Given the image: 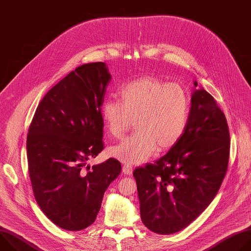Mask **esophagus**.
Returning <instances> with one entry per match:
<instances>
[{"mask_svg":"<svg viewBox=\"0 0 251 251\" xmlns=\"http://www.w3.org/2000/svg\"><path fill=\"white\" fill-rule=\"evenodd\" d=\"M122 169H123V173L125 175H131L133 172V167L130 165H124Z\"/></svg>","mask_w":251,"mask_h":251,"instance_id":"esophagus-1","label":"esophagus"}]
</instances>
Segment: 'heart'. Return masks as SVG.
Returning <instances> with one entry per match:
<instances>
[{"mask_svg": "<svg viewBox=\"0 0 251 251\" xmlns=\"http://www.w3.org/2000/svg\"><path fill=\"white\" fill-rule=\"evenodd\" d=\"M119 101L105 99L100 115L108 133L122 137L134 120L137 132L109 149V154L127 164L146 161L157 149L164 151L180 140L188 125L190 96L176 83L143 76L124 85Z\"/></svg>", "mask_w": 251, "mask_h": 251, "instance_id": "obj_1", "label": "heart"}]
</instances>
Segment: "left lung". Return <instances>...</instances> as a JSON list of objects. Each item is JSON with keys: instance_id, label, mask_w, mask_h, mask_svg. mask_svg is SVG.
Masks as SVG:
<instances>
[{"instance_id": "8db88e82", "label": "left lung", "mask_w": 251, "mask_h": 251, "mask_svg": "<svg viewBox=\"0 0 251 251\" xmlns=\"http://www.w3.org/2000/svg\"><path fill=\"white\" fill-rule=\"evenodd\" d=\"M229 141L226 115L199 87L180 140L153 164L134 170L141 220L147 228L159 234L177 232L207 207L227 171Z\"/></svg>"}]
</instances>
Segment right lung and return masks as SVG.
<instances>
[{
  "label": "right lung",
  "instance_id": "add662e5",
  "mask_svg": "<svg viewBox=\"0 0 251 251\" xmlns=\"http://www.w3.org/2000/svg\"><path fill=\"white\" fill-rule=\"evenodd\" d=\"M110 80L104 62L78 66L45 95L28 128L34 199L65 230H81L94 223L106 189L121 172L114 158L85 167L104 149L100 107Z\"/></svg>",
  "mask_w": 251,
  "mask_h": 251
}]
</instances>
